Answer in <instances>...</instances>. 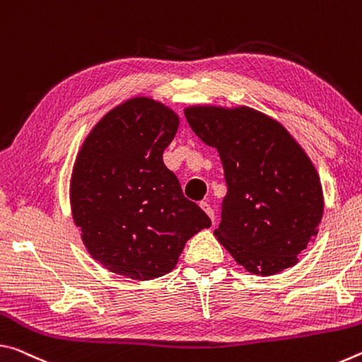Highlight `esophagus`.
Masks as SVG:
<instances>
[{
	"instance_id": "obj_1",
	"label": "esophagus",
	"mask_w": 362,
	"mask_h": 362,
	"mask_svg": "<svg viewBox=\"0 0 362 362\" xmlns=\"http://www.w3.org/2000/svg\"><path fill=\"white\" fill-rule=\"evenodd\" d=\"M200 209H202V210L206 213V216L210 218L211 223H215V211H213V209L210 206V204H206V202H200Z\"/></svg>"
}]
</instances>
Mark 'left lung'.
I'll list each match as a JSON object with an SVG mask.
<instances>
[{"label": "left lung", "instance_id": "8db88e82", "mask_svg": "<svg viewBox=\"0 0 362 362\" xmlns=\"http://www.w3.org/2000/svg\"><path fill=\"white\" fill-rule=\"evenodd\" d=\"M185 115L223 163L220 244L257 276L297 264L324 211L321 177L303 147L279 122L247 105H191Z\"/></svg>", "mask_w": 362, "mask_h": 362}]
</instances>
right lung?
I'll return each instance as SVG.
<instances>
[{
	"label": "right lung",
	"mask_w": 362,
	"mask_h": 362,
	"mask_svg": "<svg viewBox=\"0 0 362 362\" xmlns=\"http://www.w3.org/2000/svg\"><path fill=\"white\" fill-rule=\"evenodd\" d=\"M180 117L151 98L109 110L86 136L70 206L91 257L110 272L151 281L175 268L186 242L211 226L163 163Z\"/></svg>",
	"instance_id": "add662e5"
}]
</instances>
